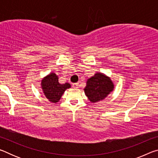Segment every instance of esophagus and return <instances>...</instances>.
<instances>
[{
    "label": "esophagus",
    "instance_id": "obj_1",
    "mask_svg": "<svg viewBox=\"0 0 158 158\" xmlns=\"http://www.w3.org/2000/svg\"><path fill=\"white\" fill-rule=\"evenodd\" d=\"M79 83H74V84H73V86L74 88V89H77V88L79 87Z\"/></svg>",
    "mask_w": 158,
    "mask_h": 158
}]
</instances>
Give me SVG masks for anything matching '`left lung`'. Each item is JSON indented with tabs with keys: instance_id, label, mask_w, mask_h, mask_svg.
<instances>
[{
	"instance_id": "1",
	"label": "left lung",
	"mask_w": 158,
	"mask_h": 158,
	"mask_svg": "<svg viewBox=\"0 0 158 158\" xmlns=\"http://www.w3.org/2000/svg\"><path fill=\"white\" fill-rule=\"evenodd\" d=\"M84 89L89 100L95 103L103 100L114 89L113 83L109 77L102 73H96L88 79Z\"/></svg>"
}]
</instances>
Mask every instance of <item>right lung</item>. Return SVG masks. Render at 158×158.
Masks as SVG:
<instances>
[{"label":"right lung","instance_id":"obj_1","mask_svg":"<svg viewBox=\"0 0 158 158\" xmlns=\"http://www.w3.org/2000/svg\"><path fill=\"white\" fill-rule=\"evenodd\" d=\"M42 88L48 100L52 102L56 103L60 100L65 90L70 88V84L68 83L64 84H59L56 74L52 73L42 80Z\"/></svg>","mask_w":158,"mask_h":158}]
</instances>
